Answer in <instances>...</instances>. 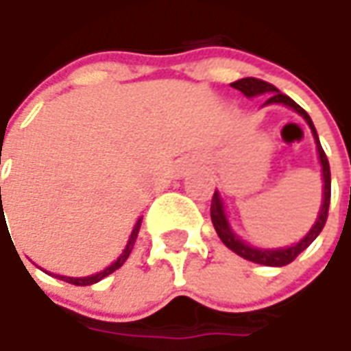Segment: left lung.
I'll return each mask as SVG.
<instances>
[{
	"label": "left lung",
	"mask_w": 351,
	"mask_h": 351,
	"mask_svg": "<svg viewBox=\"0 0 351 351\" xmlns=\"http://www.w3.org/2000/svg\"><path fill=\"white\" fill-rule=\"evenodd\" d=\"M232 88L242 91L246 97H256V95H263V93H269V99L263 103V105H274V103H281V105H287L293 111H297L299 115H303V119L306 121V125L313 130V136L317 141V150H318V160H320V166H322V180H324V197H322V207L318 210V219L317 223L313 224V228L306 232L303 240H299L297 244L293 246H287V248H276V250H263V248H254L246 244L244 240H240L238 236L232 232L230 224L226 221V213H224L223 199L219 195V191H215L213 195V201H210V221H213V226L217 230L219 238L223 240V244L226 248H230L234 254H238L240 258L248 260V262L254 263H262V265H271V267H281V265H287L291 263L303 250H306L317 238L324 224H326V219H328V207H330V164H328V158L324 154L322 146H320V141H318L317 128L313 125L308 113L304 111L301 105L291 99L289 95L281 93L276 86L263 82V80H258V77H242L232 84Z\"/></svg>",
	"instance_id": "1"
}]
</instances>
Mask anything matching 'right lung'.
Listing matches in <instances>:
<instances>
[{"instance_id":"1","label":"right lung","mask_w":351,"mask_h":351,"mask_svg":"<svg viewBox=\"0 0 351 351\" xmlns=\"http://www.w3.org/2000/svg\"><path fill=\"white\" fill-rule=\"evenodd\" d=\"M0 203H1V187H0ZM3 213V210H1ZM141 223L142 219H138L136 221V224H134V228H132V232H130V238H128L127 246H125V250H123V254L117 258L115 262L111 263L109 267H105L103 271H99V274H95V276H88V277H66V276H56L58 279H62V281H66V283H72V285H82V287H86V285H93V283H97V281H101L103 277L111 276L115 269H119L123 263L127 262V258L130 256V252H132V246H134V242H136V236H138V230H141Z\"/></svg>"}]
</instances>
